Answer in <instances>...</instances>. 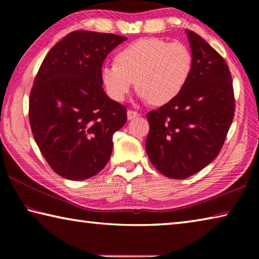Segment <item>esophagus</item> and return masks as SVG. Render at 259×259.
I'll list each match as a JSON object with an SVG mask.
<instances>
[{
	"label": "esophagus",
	"mask_w": 259,
	"mask_h": 259,
	"mask_svg": "<svg viewBox=\"0 0 259 259\" xmlns=\"http://www.w3.org/2000/svg\"><path fill=\"white\" fill-rule=\"evenodd\" d=\"M126 115H128V120H133V119H135V117L139 116V113L138 112H135V111H131V109H129L128 113H126Z\"/></svg>",
	"instance_id": "esophagus-1"
}]
</instances>
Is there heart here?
<instances>
[{
    "label": "heart",
    "mask_w": 259,
    "mask_h": 259,
    "mask_svg": "<svg viewBox=\"0 0 259 259\" xmlns=\"http://www.w3.org/2000/svg\"><path fill=\"white\" fill-rule=\"evenodd\" d=\"M115 63L100 69V81L109 98L122 102L136 81L139 97L161 106L181 94L190 77L193 58L181 42L144 37L117 52Z\"/></svg>",
    "instance_id": "heart-1"
}]
</instances>
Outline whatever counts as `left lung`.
<instances>
[{"label": "left lung", "mask_w": 259, "mask_h": 259, "mask_svg": "<svg viewBox=\"0 0 259 259\" xmlns=\"http://www.w3.org/2000/svg\"><path fill=\"white\" fill-rule=\"evenodd\" d=\"M185 32L193 58L190 77L176 98L147 114L148 159L172 179L188 178L213 161L224 145L235 107L224 58L200 35Z\"/></svg>", "instance_id": "8db88e82"}]
</instances>
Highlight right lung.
<instances>
[{"label": "right lung", "instance_id": "1", "mask_svg": "<svg viewBox=\"0 0 259 259\" xmlns=\"http://www.w3.org/2000/svg\"><path fill=\"white\" fill-rule=\"evenodd\" d=\"M126 37L75 30L51 48L29 96L35 142L52 170L71 181L97 175L111 157L113 135L126 108L108 97L100 81L107 55Z\"/></svg>", "mask_w": 259, "mask_h": 259}]
</instances>
